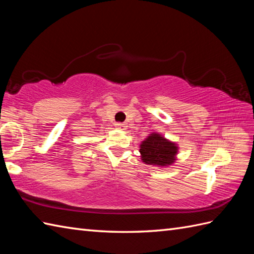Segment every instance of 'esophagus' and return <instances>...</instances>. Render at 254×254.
<instances>
[{
  "instance_id": "esophagus-1",
  "label": "esophagus",
  "mask_w": 254,
  "mask_h": 254,
  "mask_svg": "<svg viewBox=\"0 0 254 254\" xmlns=\"http://www.w3.org/2000/svg\"><path fill=\"white\" fill-rule=\"evenodd\" d=\"M115 127L118 128V129H121V130H125V129L127 128V124H125V123H116Z\"/></svg>"
}]
</instances>
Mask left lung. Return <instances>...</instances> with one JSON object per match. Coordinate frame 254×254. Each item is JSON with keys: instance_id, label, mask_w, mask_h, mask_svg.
Masks as SVG:
<instances>
[{"instance_id": "8db88e82", "label": "left lung", "mask_w": 254, "mask_h": 254, "mask_svg": "<svg viewBox=\"0 0 254 254\" xmlns=\"http://www.w3.org/2000/svg\"><path fill=\"white\" fill-rule=\"evenodd\" d=\"M178 146L170 140L153 132L140 144L141 160L148 165L168 166L176 160Z\"/></svg>"}]
</instances>
